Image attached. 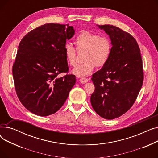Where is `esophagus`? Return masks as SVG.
I'll use <instances>...</instances> for the list:
<instances>
[{"mask_svg": "<svg viewBox=\"0 0 158 158\" xmlns=\"http://www.w3.org/2000/svg\"><path fill=\"white\" fill-rule=\"evenodd\" d=\"M88 79H87V78H85V77H82V78H81L80 79V82H81V83H82V84H85V83H86V82L88 81Z\"/></svg>", "mask_w": 158, "mask_h": 158, "instance_id": "esophagus-1", "label": "esophagus"}]
</instances>
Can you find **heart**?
<instances>
[{
    "label": "heart",
    "mask_w": 158,
    "mask_h": 158,
    "mask_svg": "<svg viewBox=\"0 0 158 158\" xmlns=\"http://www.w3.org/2000/svg\"><path fill=\"white\" fill-rule=\"evenodd\" d=\"M77 51H85L83 63L77 65L73 73L82 77L89 75L95 66L101 67L108 61L112 50L110 40L106 36H100L98 34L86 30L81 31L74 40ZM65 60L70 66L77 63L76 50L70 44L64 46Z\"/></svg>",
    "instance_id": "b5f03b06"
}]
</instances>
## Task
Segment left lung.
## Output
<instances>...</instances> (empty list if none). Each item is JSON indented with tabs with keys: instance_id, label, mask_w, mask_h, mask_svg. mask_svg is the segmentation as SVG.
<instances>
[{
	"instance_id": "8db88e82",
	"label": "left lung",
	"mask_w": 158,
	"mask_h": 158,
	"mask_svg": "<svg viewBox=\"0 0 158 158\" xmlns=\"http://www.w3.org/2000/svg\"><path fill=\"white\" fill-rule=\"evenodd\" d=\"M97 26L109 35L112 50L108 61L92 75L95 88L90 101L98 115L112 120L135 103L143 82L142 60L138 43L129 33L111 25Z\"/></svg>"
}]
</instances>
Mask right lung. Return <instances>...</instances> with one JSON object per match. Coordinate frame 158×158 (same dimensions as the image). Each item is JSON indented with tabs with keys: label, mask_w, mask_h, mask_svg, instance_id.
<instances>
[{
	"label": "right lung",
	"mask_w": 158,
	"mask_h": 158,
	"mask_svg": "<svg viewBox=\"0 0 158 158\" xmlns=\"http://www.w3.org/2000/svg\"><path fill=\"white\" fill-rule=\"evenodd\" d=\"M75 33L69 24L46 23L31 31L19 45L13 65L16 94L26 108L46 117L59 110L76 83L69 72L64 46Z\"/></svg>",
	"instance_id": "obj_1"
}]
</instances>
